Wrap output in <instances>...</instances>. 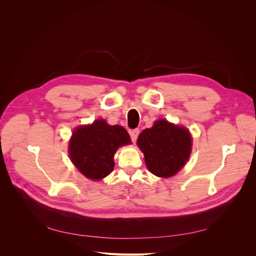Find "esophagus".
Returning <instances> with one entry per match:
<instances>
[{"instance_id":"1","label":"esophagus","mask_w":256,"mask_h":256,"mask_svg":"<svg viewBox=\"0 0 256 256\" xmlns=\"http://www.w3.org/2000/svg\"><path fill=\"white\" fill-rule=\"evenodd\" d=\"M138 134H140V129H132L129 131V134H130V138H131V141H132L134 143L136 142V138H138Z\"/></svg>"}]
</instances>
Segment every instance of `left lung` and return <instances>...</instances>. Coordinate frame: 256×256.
<instances>
[{
    "label": "left lung",
    "instance_id": "left-lung-1",
    "mask_svg": "<svg viewBox=\"0 0 256 256\" xmlns=\"http://www.w3.org/2000/svg\"><path fill=\"white\" fill-rule=\"evenodd\" d=\"M150 172L158 177H171L184 166L191 152L189 131L166 120H157L138 138Z\"/></svg>",
    "mask_w": 256,
    "mask_h": 256
}]
</instances>
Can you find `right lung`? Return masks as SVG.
Here are the masks:
<instances>
[{
    "label": "right lung",
    "instance_id": "right-lung-1",
    "mask_svg": "<svg viewBox=\"0 0 256 256\" xmlns=\"http://www.w3.org/2000/svg\"><path fill=\"white\" fill-rule=\"evenodd\" d=\"M127 130L110 126L104 120L76 128L69 142V156L79 171L90 180H99L114 168V154L122 145L130 144Z\"/></svg>",
    "mask_w": 256,
    "mask_h": 256
}]
</instances>
